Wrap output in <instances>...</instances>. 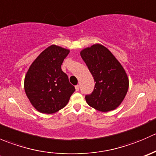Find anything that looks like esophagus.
<instances>
[{"label":"esophagus","instance_id":"obj_1","mask_svg":"<svg viewBox=\"0 0 156 156\" xmlns=\"http://www.w3.org/2000/svg\"><path fill=\"white\" fill-rule=\"evenodd\" d=\"M75 90H76V91L79 90V86H78V85L75 86Z\"/></svg>","mask_w":156,"mask_h":156}]
</instances>
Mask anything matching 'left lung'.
I'll return each instance as SVG.
<instances>
[{
	"mask_svg": "<svg viewBox=\"0 0 156 156\" xmlns=\"http://www.w3.org/2000/svg\"><path fill=\"white\" fill-rule=\"evenodd\" d=\"M80 53L96 82L94 91L85 96L87 104L104 112L115 109L125 99L129 87L123 66L102 44H96Z\"/></svg>",
	"mask_w": 156,
	"mask_h": 156,
	"instance_id": "left-lung-1",
	"label": "left lung"
}]
</instances>
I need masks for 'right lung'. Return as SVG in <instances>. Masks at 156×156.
I'll use <instances>...</instances> for the list:
<instances>
[{"label": "right lung", "mask_w": 156, "mask_h": 156, "mask_svg": "<svg viewBox=\"0 0 156 156\" xmlns=\"http://www.w3.org/2000/svg\"><path fill=\"white\" fill-rule=\"evenodd\" d=\"M69 50L56 45L45 49L30 66L24 89L30 103L38 112L52 114L64 108L75 89L61 69Z\"/></svg>", "instance_id": "add662e5"}]
</instances>
